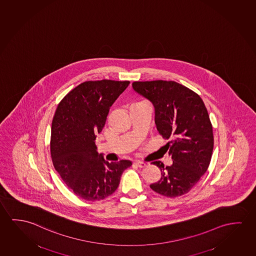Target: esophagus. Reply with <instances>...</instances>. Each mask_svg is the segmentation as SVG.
<instances>
[{
    "label": "esophagus",
    "instance_id": "obj_1",
    "mask_svg": "<svg viewBox=\"0 0 256 256\" xmlns=\"http://www.w3.org/2000/svg\"><path fill=\"white\" fill-rule=\"evenodd\" d=\"M134 165L136 166H138V168H144V166H146V163H144V162H140V160H136V162H134Z\"/></svg>",
    "mask_w": 256,
    "mask_h": 256
}]
</instances>
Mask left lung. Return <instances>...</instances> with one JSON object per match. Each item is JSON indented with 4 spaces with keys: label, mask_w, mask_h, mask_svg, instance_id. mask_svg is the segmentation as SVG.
<instances>
[{
    "label": "left lung",
    "mask_w": 256,
    "mask_h": 256,
    "mask_svg": "<svg viewBox=\"0 0 256 256\" xmlns=\"http://www.w3.org/2000/svg\"><path fill=\"white\" fill-rule=\"evenodd\" d=\"M136 92L152 102L155 124L173 164L152 162L162 178L150 185L155 192L176 198L189 192L208 168L214 148L212 128L203 100L194 91L172 80L134 82Z\"/></svg>",
    "instance_id": "8db88e82"
}]
</instances>
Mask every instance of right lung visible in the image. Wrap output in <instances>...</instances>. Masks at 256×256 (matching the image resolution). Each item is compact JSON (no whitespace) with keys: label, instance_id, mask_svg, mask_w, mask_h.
Returning <instances> with one entry per match:
<instances>
[{"label":"right lung","instance_id":"add662e5","mask_svg":"<svg viewBox=\"0 0 256 256\" xmlns=\"http://www.w3.org/2000/svg\"><path fill=\"white\" fill-rule=\"evenodd\" d=\"M128 80L80 83L59 102L52 120L50 152L55 170L76 196L104 200L117 190L130 160L106 162L96 152V134L104 126L110 107Z\"/></svg>","mask_w":256,"mask_h":256}]
</instances>
